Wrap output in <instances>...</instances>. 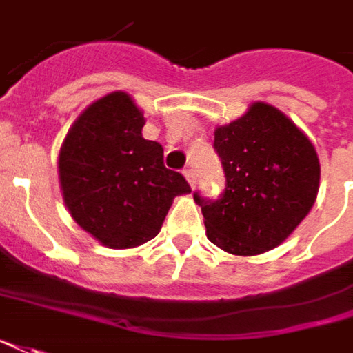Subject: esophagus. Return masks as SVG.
<instances>
[{
  "label": "esophagus",
  "mask_w": 353,
  "mask_h": 353,
  "mask_svg": "<svg viewBox=\"0 0 353 353\" xmlns=\"http://www.w3.org/2000/svg\"><path fill=\"white\" fill-rule=\"evenodd\" d=\"M184 176H186V181L190 182V186H196V184H198V176H196V171H194V169H186V171H184Z\"/></svg>",
  "instance_id": "1"
}]
</instances>
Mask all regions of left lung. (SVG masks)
<instances>
[{
    "label": "left lung",
    "mask_w": 353,
    "mask_h": 353,
    "mask_svg": "<svg viewBox=\"0 0 353 353\" xmlns=\"http://www.w3.org/2000/svg\"><path fill=\"white\" fill-rule=\"evenodd\" d=\"M225 188L215 198L194 192L208 238L234 255L279 246L302 223L319 190V157L279 109L254 103L246 115L215 130Z\"/></svg>",
    "instance_id": "left-lung-1"
}]
</instances>
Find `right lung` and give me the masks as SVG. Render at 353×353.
<instances>
[{
	"label": "right lung",
	"mask_w": 353,
	"mask_h": 353,
	"mask_svg": "<svg viewBox=\"0 0 353 353\" xmlns=\"http://www.w3.org/2000/svg\"><path fill=\"white\" fill-rule=\"evenodd\" d=\"M144 115L125 92L82 113L59 153L63 198L72 219L101 244L125 250L157 236L172 198L190 192L163 163V148L142 136Z\"/></svg>",
	"instance_id": "1"
}]
</instances>
